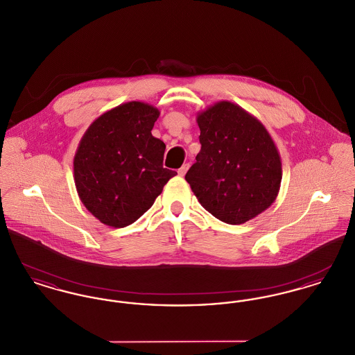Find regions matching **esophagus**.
Segmentation results:
<instances>
[{"label": "esophagus", "instance_id": "obj_1", "mask_svg": "<svg viewBox=\"0 0 355 355\" xmlns=\"http://www.w3.org/2000/svg\"><path fill=\"white\" fill-rule=\"evenodd\" d=\"M189 168H190V165L189 164H184L180 169H178V175H181V177H184L186 174V171L189 170Z\"/></svg>", "mask_w": 355, "mask_h": 355}]
</instances>
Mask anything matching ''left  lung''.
Returning <instances> with one entry per match:
<instances>
[{"mask_svg": "<svg viewBox=\"0 0 355 355\" xmlns=\"http://www.w3.org/2000/svg\"><path fill=\"white\" fill-rule=\"evenodd\" d=\"M201 152L185 180L216 218L241 225L275 201L281 181L279 152L263 123L230 101L197 114Z\"/></svg>", "mask_w": 355, "mask_h": 355, "instance_id": "8db88e82", "label": "left lung"}]
</instances>
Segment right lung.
<instances>
[{"label":"right lung","mask_w":355,"mask_h":355,"mask_svg":"<svg viewBox=\"0 0 355 355\" xmlns=\"http://www.w3.org/2000/svg\"><path fill=\"white\" fill-rule=\"evenodd\" d=\"M159 110L130 101L105 112L86 129L73 161L85 207L103 225L125 227L152 207L177 173L162 166L165 144L153 137Z\"/></svg>","instance_id":"add662e5"}]
</instances>
